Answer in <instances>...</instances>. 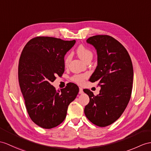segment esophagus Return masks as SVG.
<instances>
[{
	"mask_svg": "<svg viewBox=\"0 0 151 151\" xmlns=\"http://www.w3.org/2000/svg\"><path fill=\"white\" fill-rule=\"evenodd\" d=\"M83 93V90L82 88H79V94H82Z\"/></svg>",
	"mask_w": 151,
	"mask_h": 151,
	"instance_id": "obj_1",
	"label": "esophagus"
}]
</instances>
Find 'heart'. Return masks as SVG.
I'll use <instances>...</instances> for the list:
<instances>
[{
	"instance_id": "b5f03b06",
	"label": "heart",
	"mask_w": 151,
	"mask_h": 151,
	"mask_svg": "<svg viewBox=\"0 0 151 151\" xmlns=\"http://www.w3.org/2000/svg\"><path fill=\"white\" fill-rule=\"evenodd\" d=\"M77 54H78V56L81 59L84 61H86L88 60H91L93 58V52L90 49H88L86 47H84L83 45H80L76 50ZM71 60V55L68 54H67L64 60V63L67 66L69 64L70 61ZM87 78L86 74H76L73 76L72 78V80L73 82L78 84H82L84 83V80Z\"/></svg>"
}]
</instances>
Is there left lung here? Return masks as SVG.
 <instances>
[{
	"label": "left lung",
	"instance_id": "obj_1",
	"mask_svg": "<svg viewBox=\"0 0 151 151\" xmlns=\"http://www.w3.org/2000/svg\"><path fill=\"white\" fill-rule=\"evenodd\" d=\"M97 50V66L90 81L98 82L100 93L84 91L90 98L84 114L99 127L111 125L119 119L130 100L133 82V64L127 50L108 35H96L87 39Z\"/></svg>",
	"mask_w": 151,
	"mask_h": 151
}]
</instances>
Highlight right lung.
Listing matches in <instances>:
<instances>
[{"instance_id": "1", "label": "right lung", "mask_w": 151, "mask_h": 151, "mask_svg": "<svg viewBox=\"0 0 151 151\" xmlns=\"http://www.w3.org/2000/svg\"><path fill=\"white\" fill-rule=\"evenodd\" d=\"M76 40L38 36L25 45L18 64V81L31 119L38 126L51 129L63 122L68 106L79 93L68 83L60 91L51 84L65 71L64 57Z\"/></svg>"}]
</instances>
